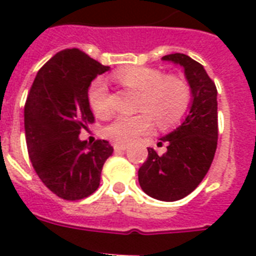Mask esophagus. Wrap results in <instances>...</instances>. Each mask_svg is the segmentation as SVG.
Wrapping results in <instances>:
<instances>
[{"instance_id": "esophagus-1", "label": "esophagus", "mask_w": 256, "mask_h": 256, "mask_svg": "<svg viewBox=\"0 0 256 256\" xmlns=\"http://www.w3.org/2000/svg\"><path fill=\"white\" fill-rule=\"evenodd\" d=\"M114 150H116V152H126V150H128V144H114Z\"/></svg>"}]
</instances>
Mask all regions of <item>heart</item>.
Listing matches in <instances>:
<instances>
[{
	"mask_svg": "<svg viewBox=\"0 0 256 256\" xmlns=\"http://www.w3.org/2000/svg\"><path fill=\"white\" fill-rule=\"evenodd\" d=\"M114 80L140 92L136 116H118L104 128V136L118 144H130L148 132L152 118L160 128L179 124L188 112L192 92L188 82L179 76H164L162 70L150 66H132L114 73ZM88 104L98 116L110 112L108 86L104 77L96 78L88 88Z\"/></svg>",
	"mask_w": 256,
	"mask_h": 256,
	"instance_id": "obj_1",
	"label": "heart"
}]
</instances>
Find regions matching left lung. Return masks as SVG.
Here are the masks:
<instances>
[{"mask_svg":"<svg viewBox=\"0 0 256 256\" xmlns=\"http://www.w3.org/2000/svg\"><path fill=\"white\" fill-rule=\"evenodd\" d=\"M162 60L182 66L192 100L178 128L160 138V144H168V152L158 156L148 148L138 180L148 196L174 202L192 192L212 164L218 142V92L204 68L186 54H168Z\"/></svg>","mask_w":256,"mask_h":256,"instance_id":"obj_1","label":"left lung"}]
</instances>
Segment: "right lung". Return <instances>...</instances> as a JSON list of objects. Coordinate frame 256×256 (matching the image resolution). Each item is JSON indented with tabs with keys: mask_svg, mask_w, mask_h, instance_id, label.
Returning a JSON list of instances; mask_svg holds the SVG:
<instances>
[{
	"mask_svg": "<svg viewBox=\"0 0 256 256\" xmlns=\"http://www.w3.org/2000/svg\"><path fill=\"white\" fill-rule=\"evenodd\" d=\"M110 70L80 49L57 53L36 76L25 104V136L34 170L50 191L78 200L98 188L112 148L108 140L88 144L82 128L94 122L88 104L92 80Z\"/></svg>",
	"mask_w": 256,
	"mask_h": 256,
	"instance_id": "1",
	"label": "right lung"
}]
</instances>
